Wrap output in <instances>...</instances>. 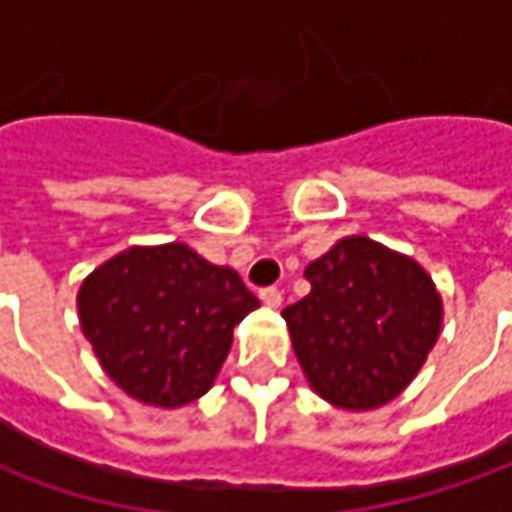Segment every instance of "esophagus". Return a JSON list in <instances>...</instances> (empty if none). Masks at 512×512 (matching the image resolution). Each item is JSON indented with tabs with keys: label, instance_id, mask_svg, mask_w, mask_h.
<instances>
[{
	"label": "esophagus",
	"instance_id": "obj_1",
	"mask_svg": "<svg viewBox=\"0 0 512 512\" xmlns=\"http://www.w3.org/2000/svg\"><path fill=\"white\" fill-rule=\"evenodd\" d=\"M259 299H262L267 307H279L282 305V290H279V287H265V290L259 293Z\"/></svg>",
	"mask_w": 512,
	"mask_h": 512
}]
</instances>
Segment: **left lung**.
<instances>
[{
	"label": "left lung",
	"mask_w": 512,
	"mask_h": 512,
	"mask_svg": "<svg viewBox=\"0 0 512 512\" xmlns=\"http://www.w3.org/2000/svg\"><path fill=\"white\" fill-rule=\"evenodd\" d=\"M305 279L310 293L282 316L313 393L350 413L393 402L442 333L430 273L367 236H344Z\"/></svg>",
	"instance_id": "obj_1"
}]
</instances>
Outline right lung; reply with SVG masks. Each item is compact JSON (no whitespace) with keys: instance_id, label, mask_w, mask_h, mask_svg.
<instances>
[{"instance_id":"1","label":"right lung","mask_w":512,"mask_h":512,"mask_svg":"<svg viewBox=\"0 0 512 512\" xmlns=\"http://www.w3.org/2000/svg\"><path fill=\"white\" fill-rule=\"evenodd\" d=\"M79 325L116 387L150 407H182L213 387L233 327L259 307L236 270L193 247L133 245L99 265L76 296Z\"/></svg>"}]
</instances>
